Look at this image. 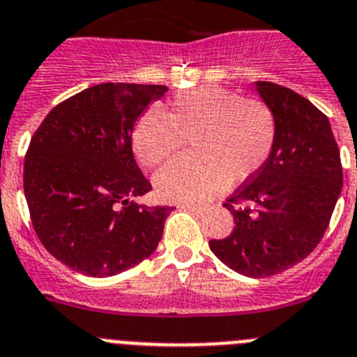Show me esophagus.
Returning <instances> with one entry per match:
<instances>
[{
	"instance_id": "34e87169",
	"label": "esophagus",
	"mask_w": 357,
	"mask_h": 357,
	"mask_svg": "<svg viewBox=\"0 0 357 357\" xmlns=\"http://www.w3.org/2000/svg\"><path fill=\"white\" fill-rule=\"evenodd\" d=\"M181 210H186V211H192V213H197L201 215L202 211H204V208L202 206H197V204H181Z\"/></svg>"
}]
</instances>
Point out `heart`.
I'll list each match as a JSON object with an SVG mask.
<instances>
[{"label": "heart", "mask_w": 357, "mask_h": 357, "mask_svg": "<svg viewBox=\"0 0 357 357\" xmlns=\"http://www.w3.org/2000/svg\"><path fill=\"white\" fill-rule=\"evenodd\" d=\"M190 135L195 153L165 165L155 176L165 201H206L233 181L250 178L271 155L275 121L259 99L210 85L181 92L169 114L149 108L133 130L135 155L147 169L171 158Z\"/></svg>", "instance_id": "heart-1"}]
</instances>
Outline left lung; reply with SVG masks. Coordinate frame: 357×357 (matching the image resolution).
Segmentation results:
<instances>
[{
	"instance_id": "left-lung-1",
	"label": "left lung",
	"mask_w": 357,
	"mask_h": 357,
	"mask_svg": "<svg viewBox=\"0 0 357 357\" xmlns=\"http://www.w3.org/2000/svg\"><path fill=\"white\" fill-rule=\"evenodd\" d=\"M275 121L271 155L224 206L233 233L211 240L224 265L247 278H266L303 261L329 226L343 185L338 144L329 119L291 89L256 82Z\"/></svg>"
}]
</instances>
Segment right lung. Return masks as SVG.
Masks as SVG:
<instances>
[{"mask_svg": "<svg viewBox=\"0 0 357 357\" xmlns=\"http://www.w3.org/2000/svg\"><path fill=\"white\" fill-rule=\"evenodd\" d=\"M165 85L101 83L56 105L31 137L24 195L47 252L91 278L121 274L149 258L171 206L135 197L153 188L139 169L131 133Z\"/></svg>", "mask_w": 357, "mask_h": 357, "instance_id": "right-lung-1", "label": "right lung"}]
</instances>
